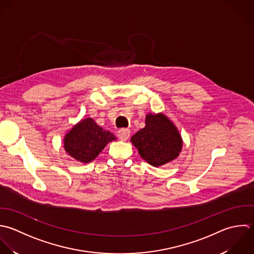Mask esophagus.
Returning <instances> with one entry per match:
<instances>
[{
    "label": "esophagus",
    "mask_w": 254,
    "mask_h": 254,
    "mask_svg": "<svg viewBox=\"0 0 254 254\" xmlns=\"http://www.w3.org/2000/svg\"><path fill=\"white\" fill-rule=\"evenodd\" d=\"M129 134H130V130L128 128H121L118 131V136L123 141H126L129 137Z\"/></svg>",
    "instance_id": "34e87169"
}]
</instances>
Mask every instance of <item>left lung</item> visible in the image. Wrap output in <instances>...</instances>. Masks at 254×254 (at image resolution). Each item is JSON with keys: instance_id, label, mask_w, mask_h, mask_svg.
Wrapping results in <instances>:
<instances>
[{"instance_id": "obj_1", "label": "left lung", "mask_w": 254, "mask_h": 254, "mask_svg": "<svg viewBox=\"0 0 254 254\" xmlns=\"http://www.w3.org/2000/svg\"><path fill=\"white\" fill-rule=\"evenodd\" d=\"M130 141L140 157L154 167L176 159L183 147L178 128L162 113H148L145 117V127L132 135Z\"/></svg>"}]
</instances>
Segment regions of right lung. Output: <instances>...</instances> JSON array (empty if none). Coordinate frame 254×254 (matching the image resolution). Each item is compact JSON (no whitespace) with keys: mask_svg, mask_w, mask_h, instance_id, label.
<instances>
[{"mask_svg":"<svg viewBox=\"0 0 254 254\" xmlns=\"http://www.w3.org/2000/svg\"><path fill=\"white\" fill-rule=\"evenodd\" d=\"M114 140H117V137L112 132L98 126L92 118H86L66 132L63 146L65 151L77 161L89 163Z\"/></svg>","mask_w":254,"mask_h":254,"instance_id":"right-lung-1","label":"right lung"}]
</instances>
